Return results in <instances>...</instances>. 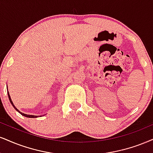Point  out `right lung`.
<instances>
[{
	"instance_id": "1",
	"label": "right lung",
	"mask_w": 153,
	"mask_h": 153,
	"mask_svg": "<svg viewBox=\"0 0 153 153\" xmlns=\"http://www.w3.org/2000/svg\"><path fill=\"white\" fill-rule=\"evenodd\" d=\"M7 96H8V98H9V100H10V103L11 104H12V105L13 106V108H14L15 109H16V110L18 111V112H19L20 113V114L22 115V116H24L25 117H27V118H37V117H39V116H34V115H27V114H23V113H22V112H20V111L18 110V108H16V106H15V105L13 104V101H12V100H11V98H10V94H9V92H8V90H7Z\"/></svg>"
}]
</instances>
